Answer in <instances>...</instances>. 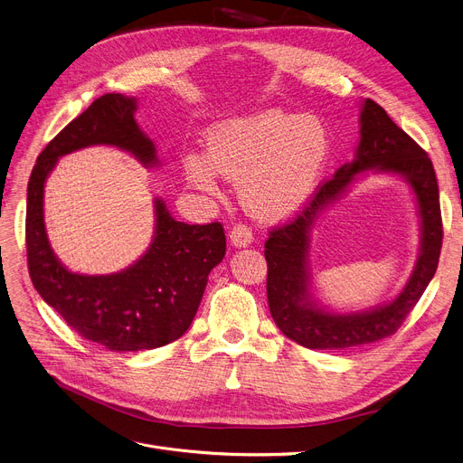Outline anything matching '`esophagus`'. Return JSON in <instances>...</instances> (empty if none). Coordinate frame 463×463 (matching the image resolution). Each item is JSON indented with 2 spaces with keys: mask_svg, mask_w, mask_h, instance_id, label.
Masks as SVG:
<instances>
[{
  "mask_svg": "<svg viewBox=\"0 0 463 463\" xmlns=\"http://www.w3.org/2000/svg\"><path fill=\"white\" fill-rule=\"evenodd\" d=\"M253 241V232L248 225L243 223H236L231 231V243L234 248H245V245H250Z\"/></svg>",
  "mask_w": 463,
  "mask_h": 463,
  "instance_id": "esophagus-1",
  "label": "esophagus"
}]
</instances>
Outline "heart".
Here are the masks:
<instances>
[{
  "instance_id": "1",
  "label": "heart",
  "mask_w": 463,
  "mask_h": 463,
  "mask_svg": "<svg viewBox=\"0 0 463 463\" xmlns=\"http://www.w3.org/2000/svg\"><path fill=\"white\" fill-rule=\"evenodd\" d=\"M329 156V134L313 115L264 109L215 127L206 158L182 160L186 180L206 194L218 192L215 173L240 182L243 208L260 222H279L309 195Z\"/></svg>"
}]
</instances>
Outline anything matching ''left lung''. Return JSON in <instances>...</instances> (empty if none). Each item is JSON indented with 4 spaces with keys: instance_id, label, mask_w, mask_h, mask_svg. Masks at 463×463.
Instances as JSON below:
<instances>
[{
    "instance_id": "1",
    "label": "left lung",
    "mask_w": 463,
    "mask_h": 463,
    "mask_svg": "<svg viewBox=\"0 0 463 463\" xmlns=\"http://www.w3.org/2000/svg\"><path fill=\"white\" fill-rule=\"evenodd\" d=\"M366 168L404 175L418 195L423 238L421 255L405 290L383 307L366 314H326L308 301L306 248L316 215L340 194L353 176ZM443 243L438 178L428 154L402 130L387 111L366 99L361 109V141L355 160L322 182L311 199L287 223L273 227L264 243L268 262V305L273 322L290 341L311 350H343L371 345L391 336L420 299L438 269Z\"/></svg>"
}]
</instances>
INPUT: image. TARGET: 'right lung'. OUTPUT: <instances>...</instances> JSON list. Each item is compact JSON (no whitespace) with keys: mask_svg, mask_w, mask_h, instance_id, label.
<instances>
[{"mask_svg":"<svg viewBox=\"0 0 463 463\" xmlns=\"http://www.w3.org/2000/svg\"><path fill=\"white\" fill-rule=\"evenodd\" d=\"M136 99L118 92L97 99L39 154L27 184L25 250L33 287L80 336L111 352L165 346L188 331L206 288L208 273L225 257L223 225L176 222L156 201V236L128 269L80 275L61 264L48 243L44 182L63 154L89 145H115L145 164H156L154 143L134 118Z\"/></svg>","mask_w":463,"mask_h":463,"instance_id":"obj_1","label":"right lung"}]
</instances>
